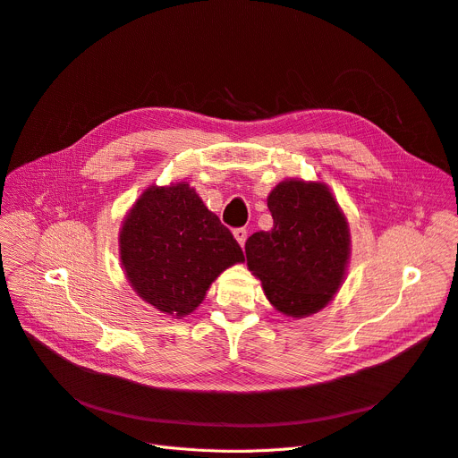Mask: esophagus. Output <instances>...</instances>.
I'll list each match as a JSON object with an SVG mask.
<instances>
[{"label":"esophagus","instance_id":"obj_1","mask_svg":"<svg viewBox=\"0 0 458 458\" xmlns=\"http://www.w3.org/2000/svg\"><path fill=\"white\" fill-rule=\"evenodd\" d=\"M233 234H234V238H236V242L244 248V244H246V238H248V231H246L244 227H238V229H234V231H233Z\"/></svg>","mask_w":458,"mask_h":458}]
</instances>
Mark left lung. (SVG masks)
<instances>
[{
  "instance_id": "8db88e82",
  "label": "left lung",
  "mask_w": 458,
  "mask_h": 458,
  "mask_svg": "<svg viewBox=\"0 0 458 458\" xmlns=\"http://www.w3.org/2000/svg\"><path fill=\"white\" fill-rule=\"evenodd\" d=\"M268 208L274 227L246 241L248 267L277 311L313 315L344 277L351 253L344 216L324 184L294 179L270 191Z\"/></svg>"
}]
</instances>
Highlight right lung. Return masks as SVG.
<instances>
[{
  "label": "right lung",
  "mask_w": 458,
  "mask_h": 458,
  "mask_svg": "<svg viewBox=\"0 0 458 458\" xmlns=\"http://www.w3.org/2000/svg\"><path fill=\"white\" fill-rule=\"evenodd\" d=\"M121 260L134 291L162 313L182 317L244 253L231 231L184 182L152 186L128 212Z\"/></svg>",
  "instance_id": "1"
}]
</instances>
